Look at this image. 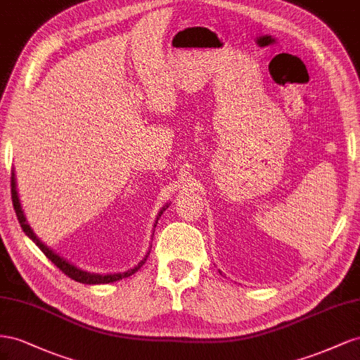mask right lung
I'll list each match as a JSON object with an SVG mask.
<instances>
[{
  "label": "right lung",
  "instance_id": "1",
  "mask_svg": "<svg viewBox=\"0 0 360 360\" xmlns=\"http://www.w3.org/2000/svg\"><path fill=\"white\" fill-rule=\"evenodd\" d=\"M10 181H12V184H10V186H12V202H13V208H15V212H16V217H18V220H19V223H20V228H22V231L28 235V237L32 238V240L37 244V248L45 253L46 258H48L51 262H53L61 273H65L68 277H70V279H74V281H77V282H79V283H87V285L110 283V282H116V281H120V279H125V277H129L131 274H134L143 264H145V261H146L148 256H146V258L143 259L137 266H134V269H131V270H128V271H125V273L105 274V276H102V274H94V273H87V271H81V270L75 269L74 265H70V264H69V262H66L63 258H60L58 255H56L53 250H49L45 244H42V243L39 241V238H37L36 235L33 233L32 228H30V226L27 224L25 217H24V212H22V210H20V203H19L18 193H16L15 173H12V178H10ZM164 210H166V208H164ZM161 214H162V211L160 212V215H161Z\"/></svg>",
  "mask_w": 360,
  "mask_h": 360
}]
</instances>
